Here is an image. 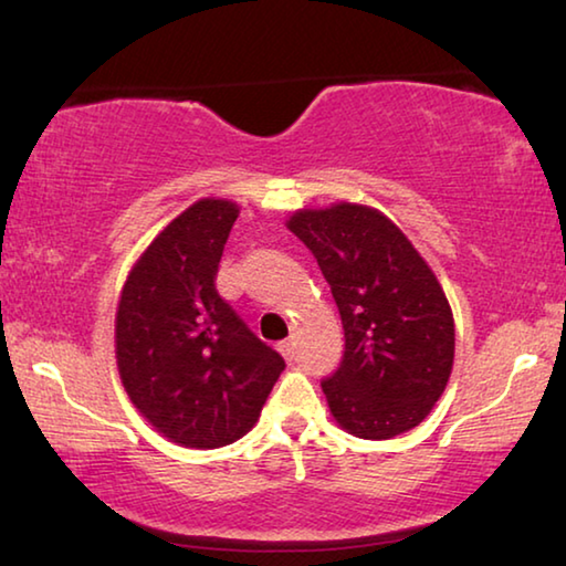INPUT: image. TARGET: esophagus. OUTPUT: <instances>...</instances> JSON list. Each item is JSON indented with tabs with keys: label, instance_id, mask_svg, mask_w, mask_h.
<instances>
[{
	"label": "esophagus",
	"instance_id": "34e87169",
	"mask_svg": "<svg viewBox=\"0 0 566 566\" xmlns=\"http://www.w3.org/2000/svg\"><path fill=\"white\" fill-rule=\"evenodd\" d=\"M277 350H281V354L285 356V360H293V358H295V340H293V338L283 340V344L277 346Z\"/></svg>",
	"mask_w": 566,
	"mask_h": 566
}]
</instances>
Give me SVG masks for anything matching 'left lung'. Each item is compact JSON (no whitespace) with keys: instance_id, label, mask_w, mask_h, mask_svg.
Instances as JSON below:
<instances>
[{"instance_id":"1","label":"left lung","mask_w":566,"mask_h":566,"mask_svg":"<svg viewBox=\"0 0 566 566\" xmlns=\"http://www.w3.org/2000/svg\"><path fill=\"white\" fill-rule=\"evenodd\" d=\"M289 228L318 261L344 323V358L321 381L331 413L374 441L419 426L453 366V316L437 275L374 208L301 210Z\"/></svg>"}]
</instances>
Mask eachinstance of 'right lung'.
Instances as JSON below:
<instances>
[{
    "instance_id": "obj_1",
    "label": "right lung",
    "mask_w": 566,
    "mask_h": 566,
    "mask_svg": "<svg viewBox=\"0 0 566 566\" xmlns=\"http://www.w3.org/2000/svg\"><path fill=\"white\" fill-rule=\"evenodd\" d=\"M238 212L212 198L180 212L129 271L117 305L115 354L129 401L190 449L245 437L285 368L216 289Z\"/></svg>"
}]
</instances>
